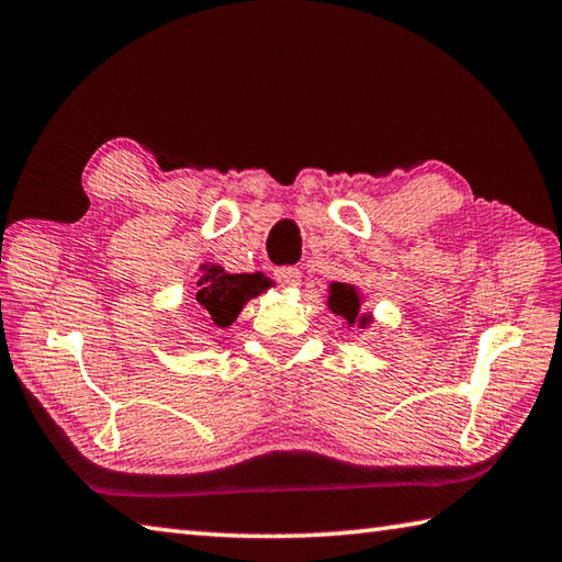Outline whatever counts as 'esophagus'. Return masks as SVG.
I'll return each instance as SVG.
<instances>
[{"instance_id":"1","label":"esophagus","mask_w":562,"mask_h":562,"mask_svg":"<svg viewBox=\"0 0 562 562\" xmlns=\"http://www.w3.org/2000/svg\"><path fill=\"white\" fill-rule=\"evenodd\" d=\"M274 280H278L282 288H297L302 282V272L297 268H280L274 270Z\"/></svg>"}]
</instances>
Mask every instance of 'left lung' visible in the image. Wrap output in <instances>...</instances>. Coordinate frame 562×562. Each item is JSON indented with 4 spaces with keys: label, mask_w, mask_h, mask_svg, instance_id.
<instances>
[{
    "label": "left lung",
    "mask_w": 562,
    "mask_h": 562,
    "mask_svg": "<svg viewBox=\"0 0 562 562\" xmlns=\"http://www.w3.org/2000/svg\"><path fill=\"white\" fill-rule=\"evenodd\" d=\"M327 307L331 315H337L345 319L347 327H359L367 329L372 325V315L369 312H361V294L349 282H331L329 284V297H327Z\"/></svg>",
    "instance_id": "1"
}]
</instances>
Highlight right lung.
Instances as JSON below:
<instances>
[{
  "label": "right lung",
  "instance_id": "obj_1",
  "mask_svg": "<svg viewBox=\"0 0 562 562\" xmlns=\"http://www.w3.org/2000/svg\"><path fill=\"white\" fill-rule=\"evenodd\" d=\"M201 270L203 274L198 280L195 302L215 327H231L245 304L272 284L262 272L231 274L213 262L201 265Z\"/></svg>",
  "mask_w": 562,
  "mask_h": 562
}]
</instances>
